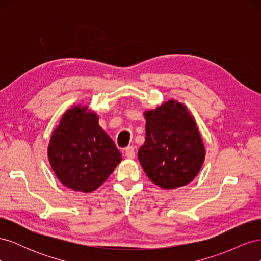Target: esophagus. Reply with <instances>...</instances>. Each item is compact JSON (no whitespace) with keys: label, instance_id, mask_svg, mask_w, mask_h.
<instances>
[{"label":"esophagus","instance_id":"esophagus-1","mask_svg":"<svg viewBox=\"0 0 261 261\" xmlns=\"http://www.w3.org/2000/svg\"><path fill=\"white\" fill-rule=\"evenodd\" d=\"M125 155L128 158V159H134L135 158V150H134V147L129 146L125 149Z\"/></svg>","mask_w":261,"mask_h":261}]
</instances>
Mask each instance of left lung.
<instances>
[{
	"mask_svg": "<svg viewBox=\"0 0 261 261\" xmlns=\"http://www.w3.org/2000/svg\"><path fill=\"white\" fill-rule=\"evenodd\" d=\"M146 141L138 159L150 180L165 189L187 185L198 174L204 147L186 107L169 100L145 112Z\"/></svg>",
	"mask_w": 261,
	"mask_h": 261,
	"instance_id": "left-lung-1",
	"label": "left lung"
}]
</instances>
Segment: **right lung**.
<instances>
[{"instance_id":"obj_1","label":"right lung","mask_w":261,"mask_h":261,"mask_svg":"<svg viewBox=\"0 0 261 261\" xmlns=\"http://www.w3.org/2000/svg\"><path fill=\"white\" fill-rule=\"evenodd\" d=\"M49 161L61 183L90 193L105 183L121 162L122 154L87 106L67 110L54 129L48 148Z\"/></svg>"}]
</instances>
